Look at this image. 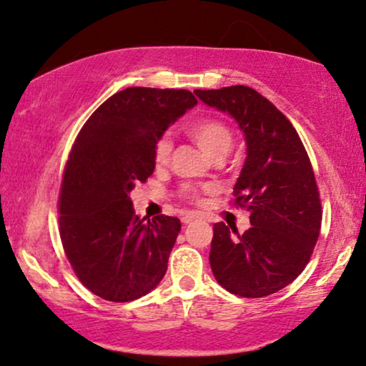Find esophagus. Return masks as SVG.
I'll return each mask as SVG.
<instances>
[{"label": "esophagus", "instance_id": "34e87169", "mask_svg": "<svg viewBox=\"0 0 366 366\" xmlns=\"http://www.w3.org/2000/svg\"><path fill=\"white\" fill-rule=\"evenodd\" d=\"M198 215H193V213H188V215H184L183 218H182V222L184 225H188V224H192V222H194V220H198Z\"/></svg>", "mask_w": 366, "mask_h": 366}]
</instances>
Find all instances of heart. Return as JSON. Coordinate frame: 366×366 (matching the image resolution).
Returning a JSON list of instances; mask_svg holds the SVG:
<instances>
[{"mask_svg": "<svg viewBox=\"0 0 366 366\" xmlns=\"http://www.w3.org/2000/svg\"><path fill=\"white\" fill-rule=\"evenodd\" d=\"M187 134L197 142L205 153L210 156L212 159L222 158L229 153L232 144H234V136H232L230 127L225 122L212 119V117H205V119H197L184 127ZM172 139L168 136L159 137L154 144V163L156 164H164L169 159L172 154ZM188 198H197V192L193 189H187L184 192Z\"/></svg>", "mask_w": 366, "mask_h": 366, "instance_id": "obj_1", "label": "heart"}]
</instances>
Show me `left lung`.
Segmentation results:
<instances>
[{
  "label": "left lung",
  "instance_id": "obj_1",
  "mask_svg": "<svg viewBox=\"0 0 366 366\" xmlns=\"http://www.w3.org/2000/svg\"><path fill=\"white\" fill-rule=\"evenodd\" d=\"M194 94L230 114L247 144L234 194L235 205L250 212V229L239 234L224 222L213 225V276L237 296H269L305 270L320 237L322 212L311 161L287 117L257 90L232 85Z\"/></svg>",
  "mask_w": 366,
  "mask_h": 366
}]
</instances>
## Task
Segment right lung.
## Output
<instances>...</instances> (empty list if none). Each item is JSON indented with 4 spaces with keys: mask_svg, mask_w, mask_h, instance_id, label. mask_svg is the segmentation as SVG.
Listing matches in <instances>:
<instances>
[{
    "mask_svg": "<svg viewBox=\"0 0 366 366\" xmlns=\"http://www.w3.org/2000/svg\"><path fill=\"white\" fill-rule=\"evenodd\" d=\"M197 102L184 89H124L74 142L59 198L60 239L79 281L106 301H134L164 277L182 224L166 215L146 222L129 193L153 174L156 141Z\"/></svg>",
    "mask_w": 366,
    "mask_h": 366,
    "instance_id": "right-lung-1",
    "label": "right lung"
}]
</instances>
